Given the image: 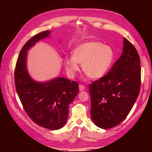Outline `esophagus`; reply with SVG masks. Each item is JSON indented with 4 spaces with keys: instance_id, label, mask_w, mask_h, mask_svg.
<instances>
[{
    "instance_id": "obj_1",
    "label": "esophagus",
    "mask_w": 152,
    "mask_h": 152,
    "mask_svg": "<svg viewBox=\"0 0 152 152\" xmlns=\"http://www.w3.org/2000/svg\"><path fill=\"white\" fill-rule=\"evenodd\" d=\"M85 88H86V87H85L84 86L81 85V84H80V85L79 86V89H80V91H83V90L85 89Z\"/></svg>"
}]
</instances>
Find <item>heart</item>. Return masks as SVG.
Here are the masks:
<instances>
[{
	"label": "heart",
	"mask_w": 152,
	"mask_h": 152,
	"mask_svg": "<svg viewBox=\"0 0 152 152\" xmlns=\"http://www.w3.org/2000/svg\"><path fill=\"white\" fill-rule=\"evenodd\" d=\"M114 59V51L110 46L99 42H89L74 48L72 57L64 59V65L71 77L80 70L79 64H82V70L87 76L98 79L108 72Z\"/></svg>",
	"instance_id": "b5f03b06"
}]
</instances>
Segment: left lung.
Masks as SVG:
<instances>
[{
    "label": "left lung",
    "instance_id": "1",
    "mask_svg": "<svg viewBox=\"0 0 152 152\" xmlns=\"http://www.w3.org/2000/svg\"><path fill=\"white\" fill-rule=\"evenodd\" d=\"M140 60L136 48L124 38L123 53L104 76L89 85L91 116L97 127L108 129L129 114L140 93Z\"/></svg>",
    "mask_w": 152,
    "mask_h": 152
}]
</instances>
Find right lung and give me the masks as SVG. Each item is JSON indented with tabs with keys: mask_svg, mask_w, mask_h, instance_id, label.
I'll return each mask as SVG.
<instances>
[{
	"mask_svg": "<svg viewBox=\"0 0 152 152\" xmlns=\"http://www.w3.org/2000/svg\"><path fill=\"white\" fill-rule=\"evenodd\" d=\"M50 34V31L41 32L25 43L16 63L14 80L16 91L29 118L42 127L57 130L66 124L69 106L79 91L78 83L64 78L38 82L31 78L27 69V50Z\"/></svg>",
	"mask_w": 152,
	"mask_h": 152,
	"instance_id": "right-lung-1",
	"label": "right lung"
}]
</instances>
